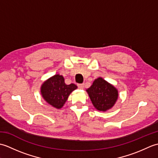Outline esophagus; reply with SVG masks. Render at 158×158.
<instances>
[{
    "label": "esophagus",
    "mask_w": 158,
    "mask_h": 158,
    "mask_svg": "<svg viewBox=\"0 0 158 158\" xmlns=\"http://www.w3.org/2000/svg\"><path fill=\"white\" fill-rule=\"evenodd\" d=\"M77 86H78V88L79 89H81L84 88V84H83V83H81V84H78V85H77Z\"/></svg>",
    "instance_id": "1"
}]
</instances>
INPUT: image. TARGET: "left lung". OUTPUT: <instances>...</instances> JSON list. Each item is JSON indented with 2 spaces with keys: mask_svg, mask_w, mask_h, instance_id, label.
Masks as SVG:
<instances>
[{
  "mask_svg": "<svg viewBox=\"0 0 158 158\" xmlns=\"http://www.w3.org/2000/svg\"><path fill=\"white\" fill-rule=\"evenodd\" d=\"M86 92L93 105L100 111H106L111 109L118 98L117 89L102 77L95 79Z\"/></svg>",
  "mask_w": 158,
  "mask_h": 158,
  "instance_id": "1",
  "label": "left lung"
}]
</instances>
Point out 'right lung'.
Wrapping results in <instances>:
<instances>
[{"label":"right lung","mask_w":158,"mask_h":158,"mask_svg":"<svg viewBox=\"0 0 158 158\" xmlns=\"http://www.w3.org/2000/svg\"><path fill=\"white\" fill-rule=\"evenodd\" d=\"M77 86L73 83L66 85L63 76L55 75L43 83L41 93L45 101L56 109H61L69 96Z\"/></svg>","instance_id":"add662e5"}]
</instances>
